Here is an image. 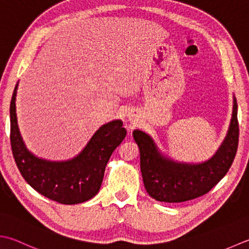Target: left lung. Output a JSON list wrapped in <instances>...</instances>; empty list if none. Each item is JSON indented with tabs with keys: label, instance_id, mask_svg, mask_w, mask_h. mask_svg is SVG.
<instances>
[{
	"label": "left lung",
	"instance_id": "obj_1",
	"mask_svg": "<svg viewBox=\"0 0 249 249\" xmlns=\"http://www.w3.org/2000/svg\"><path fill=\"white\" fill-rule=\"evenodd\" d=\"M140 153L143 184L159 202L180 203L202 196L226 176L238 144L237 102L233 96L232 118L227 136L213 157L202 163L178 162L164 155L154 139L142 130L133 131Z\"/></svg>",
	"mask_w": 249,
	"mask_h": 249
}]
</instances>
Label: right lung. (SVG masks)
Returning a JSON list of instances; mask_svg holds the SVG:
<instances>
[{
    "label": "right lung",
    "mask_w": 249,
    "mask_h": 249,
    "mask_svg": "<svg viewBox=\"0 0 249 249\" xmlns=\"http://www.w3.org/2000/svg\"><path fill=\"white\" fill-rule=\"evenodd\" d=\"M13 92L11 115V144L19 172L42 196L58 203L73 205L86 202L98 193L107 163L126 136L121 120L104 124L92 135L76 157L66 160H50L33 154L27 148L17 123L16 95Z\"/></svg>",
    "instance_id": "obj_1"
}]
</instances>
